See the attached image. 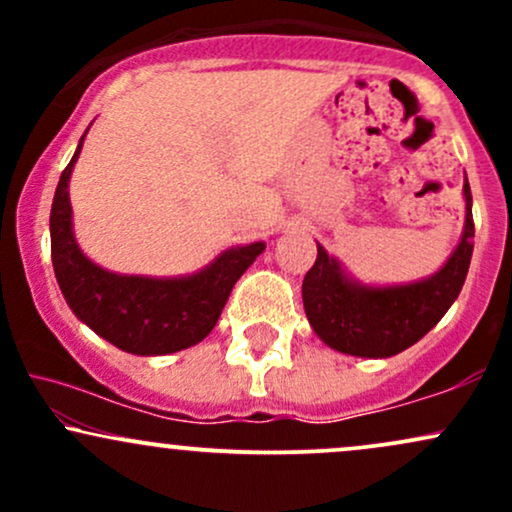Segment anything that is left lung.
Instances as JSON below:
<instances>
[{
    "label": "left lung",
    "mask_w": 512,
    "mask_h": 512,
    "mask_svg": "<svg viewBox=\"0 0 512 512\" xmlns=\"http://www.w3.org/2000/svg\"><path fill=\"white\" fill-rule=\"evenodd\" d=\"M464 228L443 267L411 284L370 286L317 243V260L303 279V308L317 337L339 354L387 358L409 349L460 296L474 250L472 190L462 185Z\"/></svg>",
    "instance_id": "1"
}]
</instances>
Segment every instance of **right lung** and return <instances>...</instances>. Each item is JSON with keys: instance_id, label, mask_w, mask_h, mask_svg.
<instances>
[{"instance_id": "right-lung-1", "label": "right lung", "mask_w": 512, "mask_h": 512, "mask_svg": "<svg viewBox=\"0 0 512 512\" xmlns=\"http://www.w3.org/2000/svg\"><path fill=\"white\" fill-rule=\"evenodd\" d=\"M86 132L62 170L50 211L52 267L64 301L98 337L127 354L163 356L190 349L214 330L231 289L264 250V243L223 250L207 267L185 276L158 279L98 267L76 243L69 204V180Z\"/></svg>"}]
</instances>
